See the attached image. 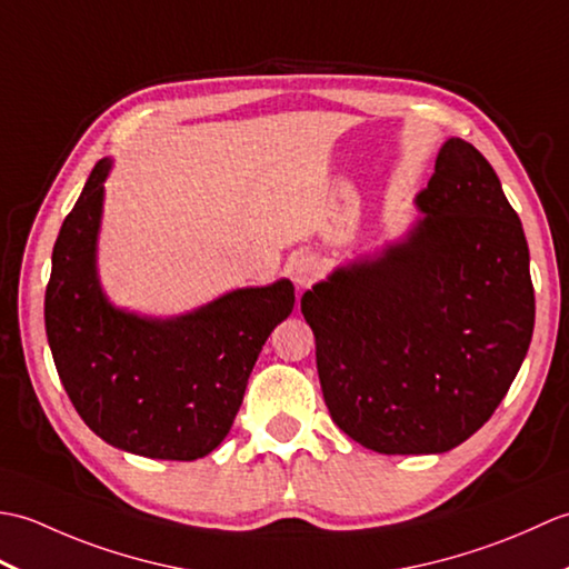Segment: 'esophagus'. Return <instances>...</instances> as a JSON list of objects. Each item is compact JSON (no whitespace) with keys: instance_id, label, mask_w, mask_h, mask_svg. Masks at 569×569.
Returning <instances> with one entry per match:
<instances>
[{"instance_id":"1","label":"esophagus","mask_w":569,"mask_h":569,"mask_svg":"<svg viewBox=\"0 0 569 569\" xmlns=\"http://www.w3.org/2000/svg\"><path fill=\"white\" fill-rule=\"evenodd\" d=\"M288 271H291V278L298 288H306L312 283V278L318 276V263L310 257H296L291 266H288Z\"/></svg>"}]
</instances>
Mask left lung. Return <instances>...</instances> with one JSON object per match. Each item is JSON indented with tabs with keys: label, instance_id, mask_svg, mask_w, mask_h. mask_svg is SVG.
<instances>
[{
	"label": "left lung",
	"instance_id": "left-lung-1",
	"mask_svg": "<svg viewBox=\"0 0 569 569\" xmlns=\"http://www.w3.org/2000/svg\"><path fill=\"white\" fill-rule=\"evenodd\" d=\"M406 241L300 298L337 428L381 455L447 452L521 369L536 296L521 220L489 161L447 139Z\"/></svg>",
	"mask_w": 569,
	"mask_h": 569
}]
</instances>
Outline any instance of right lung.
<instances>
[{"mask_svg":"<svg viewBox=\"0 0 569 569\" xmlns=\"http://www.w3.org/2000/svg\"><path fill=\"white\" fill-rule=\"evenodd\" d=\"M112 161L92 168L53 247L46 335L58 377L94 435L124 452L190 462L234 422L249 373L293 283L239 288L173 320L139 318L104 298L94 249Z\"/></svg>","mask_w":569,"mask_h":569,"instance_id":"obj_1","label":"right lung"}]
</instances>
